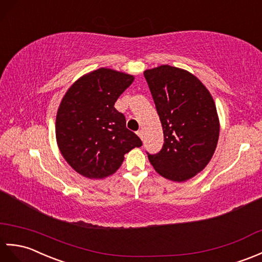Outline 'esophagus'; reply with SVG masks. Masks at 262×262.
I'll return each mask as SVG.
<instances>
[{
  "instance_id": "esophagus-1",
  "label": "esophagus",
  "mask_w": 262,
  "mask_h": 262,
  "mask_svg": "<svg viewBox=\"0 0 262 262\" xmlns=\"http://www.w3.org/2000/svg\"><path fill=\"white\" fill-rule=\"evenodd\" d=\"M137 135H138L139 137H140L141 139H143V135H144V132H143V130L141 129V130H139V131L137 132Z\"/></svg>"
}]
</instances>
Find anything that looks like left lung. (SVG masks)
<instances>
[{
	"label": "left lung",
	"mask_w": 262,
	"mask_h": 262,
	"mask_svg": "<svg viewBox=\"0 0 262 262\" xmlns=\"http://www.w3.org/2000/svg\"><path fill=\"white\" fill-rule=\"evenodd\" d=\"M164 130V146L148 158L156 171L185 182L212 159L220 122L210 92L187 71L162 65L143 73Z\"/></svg>",
	"instance_id": "obj_1"
}]
</instances>
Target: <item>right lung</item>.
I'll return each instance as SVG.
<instances>
[{
	"instance_id": "1",
	"label": "right lung",
	"mask_w": 262,
	"mask_h": 262,
	"mask_svg": "<svg viewBox=\"0 0 262 262\" xmlns=\"http://www.w3.org/2000/svg\"><path fill=\"white\" fill-rule=\"evenodd\" d=\"M133 79L132 75L100 68L76 80L62 97L56 118L57 144L80 175L92 179L112 175L125 154L142 146L114 107Z\"/></svg>"
}]
</instances>
